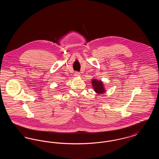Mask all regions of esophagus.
<instances>
[{"instance_id": "esophagus-1", "label": "esophagus", "mask_w": 159, "mask_h": 159, "mask_svg": "<svg viewBox=\"0 0 159 159\" xmlns=\"http://www.w3.org/2000/svg\"><path fill=\"white\" fill-rule=\"evenodd\" d=\"M75 76H80V73H79V72H78V71H76V72H75Z\"/></svg>"}]
</instances>
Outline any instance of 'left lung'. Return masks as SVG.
Masks as SVG:
<instances>
[{"label":"left lung","mask_w":159,"mask_h":159,"mask_svg":"<svg viewBox=\"0 0 159 159\" xmlns=\"http://www.w3.org/2000/svg\"><path fill=\"white\" fill-rule=\"evenodd\" d=\"M92 83V86H93L94 90L97 93H102L104 92L103 83L101 81H98L96 79H93Z\"/></svg>","instance_id":"1"}]
</instances>
